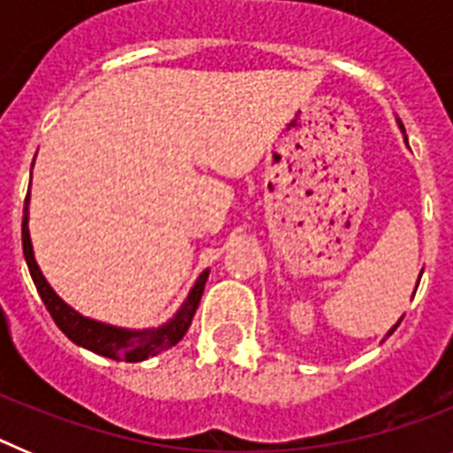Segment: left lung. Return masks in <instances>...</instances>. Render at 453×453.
<instances>
[{"label": "left lung", "mask_w": 453, "mask_h": 453, "mask_svg": "<svg viewBox=\"0 0 453 453\" xmlns=\"http://www.w3.org/2000/svg\"><path fill=\"white\" fill-rule=\"evenodd\" d=\"M397 124H399V129H402V134H403V142H406V145H408V140H406V131H403V124L399 122V119H397ZM422 272H424V270H422ZM419 279H422V274H419ZM418 283H419V281H418ZM399 322H402V318H399ZM399 322L395 324V326H392L390 331H388V334H386V338H388V335H392V334H395V329H397V326H399Z\"/></svg>", "instance_id": "obj_1"}]
</instances>
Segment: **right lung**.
<instances>
[{
    "label": "right lung",
    "mask_w": 453,
    "mask_h": 453,
    "mask_svg": "<svg viewBox=\"0 0 453 453\" xmlns=\"http://www.w3.org/2000/svg\"><path fill=\"white\" fill-rule=\"evenodd\" d=\"M29 199L31 195L27 192L22 218L24 258H27V265H29L31 279H34L40 299L45 302L47 311H50V315L54 318V322L58 324V329H61L74 345L83 347V349L92 351V354L106 356V358H113V361L127 363L145 361L150 356L161 354V351L177 345L179 340L186 335V331L190 329L192 318L197 313L199 299H202L203 295V286H206L208 272L211 270H203L202 274L197 276V281L190 288L181 308H179L177 313L172 315L167 322H163L161 326H151V329H124V326H115V324H106L99 322V319L86 318V315L74 311L70 303H65L58 295H56V290L50 286V281H47L45 274L40 272L38 263H35L34 245H31L29 234Z\"/></svg>",
    "instance_id": "obj_1"
}]
</instances>
